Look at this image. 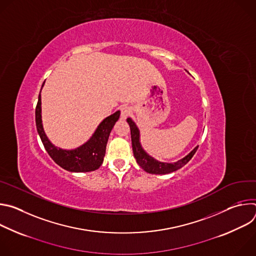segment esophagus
I'll return each instance as SVG.
<instances>
[{
	"instance_id": "esophagus-1",
	"label": "esophagus",
	"mask_w": 256,
	"mask_h": 256,
	"mask_svg": "<svg viewBox=\"0 0 256 256\" xmlns=\"http://www.w3.org/2000/svg\"><path fill=\"white\" fill-rule=\"evenodd\" d=\"M132 108L130 107V106H128V105H126V106H122V108H120V116H122V120H126V118H128V116H132Z\"/></svg>"
}]
</instances>
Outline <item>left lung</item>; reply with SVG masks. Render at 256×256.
<instances>
[{
    "label": "left lung",
    "instance_id": "obj_1",
    "mask_svg": "<svg viewBox=\"0 0 256 256\" xmlns=\"http://www.w3.org/2000/svg\"><path fill=\"white\" fill-rule=\"evenodd\" d=\"M130 128V136H132V151H134V156L138 162V164L148 173L151 174H167L173 171L178 170L179 168H181L182 166H184L192 158V156L196 154L198 146L196 147L186 157H184V159H181L175 163H162L159 162L157 160H155L154 158H152L151 156H149L147 153H146L140 144V134H138V130L136 128V126L134 124V122L132 120V118H128L126 120Z\"/></svg>",
    "mask_w": 256,
    "mask_h": 256
}]
</instances>
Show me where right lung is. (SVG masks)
<instances>
[{"instance_id": "right-lung-1", "label": "right lung", "mask_w": 256, "mask_h": 256, "mask_svg": "<svg viewBox=\"0 0 256 256\" xmlns=\"http://www.w3.org/2000/svg\"><path fill=\"white\" fill-rule=\"evenodd\" d=\"M42 84V86H44ZM42 91V90H40ZM42 98L38 96L35 108V122L38 134L44 146V149L50 158L62 168L70 172H89L98 169L105 156L106 144L110 132L120 118V112L106 118L97 128L92 138L81 147L75 150H62L56 148L46 138L42 124Z\"/></svg>"}]
</instances>
